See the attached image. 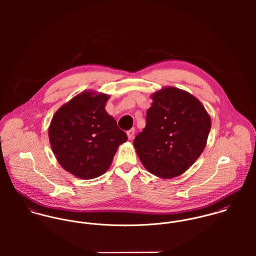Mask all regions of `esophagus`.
<instances>
[{
    "label": "esophagus",
    "mask_w": 256,
    "mask_h": 256,
    "mask_svg": "<svg viewBox=\"0 0 256 256\" xmlns=\"http://www.w3.org/2000/svg\"><path fill=\"white\" fill-rule=\"evenodd\" d=\"M134 134H135V129H134V128H132V129H130V130L127 131V136H128V138H129V140H132V139H133Z\"/></svg>",
    "instance_id": "obj_1"
}]
</instances>
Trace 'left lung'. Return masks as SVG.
Returning a JSON list of instances; mask_svg holds the SVG:
<instances>
[{"label":"left lung","mask_w":256,"mask_h":256,"mask_svg":"<svg viewBox=\"0 0 256 256\" xmlns=\"http://www.w3.org/2000/svg\"><path fill=\"white\" fill-rule=\"evenodd\" d=\"M146 127L133 141L146 170L170 180L185 172L204 150L211 117L191 94L166 86L150 96Z\"/></svg>","instance_id":"1"}]
</instances>
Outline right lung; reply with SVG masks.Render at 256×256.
I'll list each match as a JSON object with an SVG mask.
<instances>
[{"instance_id": "right-lung-1", "label": "right lung", "mask_w": 256, "mask_h": 256, "mask_svg": "<svg viewBox=\"0 0 256 256\" xmlns=\"http://www.w3.org/2000/svg\"><path fill=\"white\" fill-rule=\"evenodd\" d=\"M110 96L82 92L62 106L51 120L48 136L60 166L82 180L102 176L127 135L106 110Z\"/></svg>"}]
</instances>
